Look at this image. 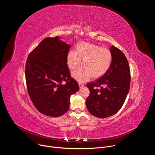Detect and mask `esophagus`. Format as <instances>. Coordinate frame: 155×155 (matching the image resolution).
<instances>
[{
	"instance_id": "esophagus-1",
	"label": "esophagus",
	"mask_w": 155,
	"mask_h": 155,
	"mask_svg": "<svg viewBox=\"0 0 155 155\" xmlns=\"http://www.w3.org/2000/svg\"><path fill=\"white\" fill-rule=\"evenodd\" d=\"M78 84H79V86H80V88H82V87H84V84H83L82 83H81V82H79L78 83Z\"/></svg>"
}]
</instances>
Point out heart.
Here are the masks:
<instances>
[{
  "mask_svg": "<svg viewBox=\"0 0 155 155\" xmlns=\"http://www.w3.org/2000/svg\"><path fill=\"white\" fill-rule=\"evenodd\" d=\"M73 77L80 81H87L93 77L97 78L103 76L109 69L112 61V53L109 49L95 44L81 42L75 47V51H70L67 55V64L70 70L76 69Z\"/></svg>",
  "mask_w": 155,
  "mask_h": 155,
  "instance_id": "heart-1",
  "label": "heart"
}]
</instances>
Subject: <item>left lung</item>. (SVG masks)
I'll use <instances>...</instances> for the list:
<instances>
[{
	"label": "left lung",
	"mask_w": 155,
	"mask_h": 155,
	"mask_svg": "<svg viewBox=\"0 0 155 155\" xmlns=\"http://www.w3.org/2000/svg\"><path fill=\"white\" fill-rule=\"evenodd\" d=\"M112 64L100 78L87 84L90 94L86 99V107L93 115L107 118L117 114L122 107L130 87V72L127 59L118 48H110Z\"/></svg>",
	"instance_id": "8db88e82"
}]
</instances>
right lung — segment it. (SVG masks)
Returning a JSON list of instances; mask_svg holds the SVG:
<instances>
[{
  "mask_svg": "<svg viewBox=\"0 0 155 155\" xmlns=\"http://www.w3.org/2000/svg\"><path fill=\"white\" fill-rule=\"evenodd\" d=\"M71 45L47 37L28 55L25 75L29 97L38 112L51 117L68 111L70 97L78 90L67 64Z\"/></svg>",
  "mask_w": 155,
  "mask_h": 155,
  "instance_id": "obj_1",
  "label": "right lung"
}]
</instances>
